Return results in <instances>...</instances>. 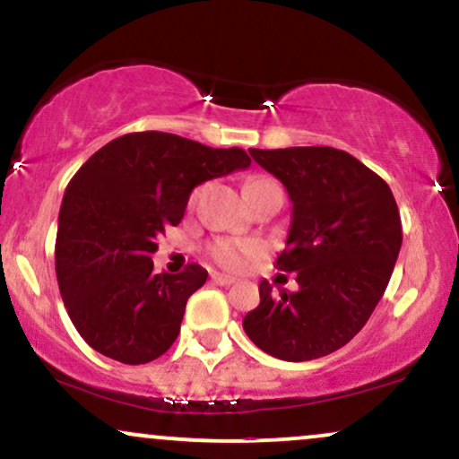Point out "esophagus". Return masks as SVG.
I'll return each mask as SVG.
<instances>
[{
  "label": "esophagus",
  "instance_id": "obj_1",
  "mask_svg": "<svg viewBox=\"0 0 459 459\" xmlns=\"http://www.w3.org/2000/svg\"><path fill=\"white\" fill-rule=\"evenodd\" d=\"M212 283H217V285H231L236 281L234 277H230V274H219V273H212Z\"/></svg>",
  "mask_w": 459,
  "mask_h": 459
}]
</instances>
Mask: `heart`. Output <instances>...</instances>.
I'll return each instance as SVG.
<instances>
[{
  "instance_id": "1",
  "label": "heart",
  "mask_w": 459,
  "mask_h": 459,
  "mask_svg": "<svg viewBox=\"0 0 459 459\" xmlns=\"http://www.w3.org/2000/svg\"><path fill=\"white\" fill-rule=\"evenodd\" d=\"M260 180H268V178H251L247 185L251 182H260ZM197 197V193L193 195V199ZM210 257L219 264V266L230 268V271H236V268H242L251 257H255L260 253V247L255 242L249 240H217L210 245Z\"/></svg>"
}]
</instances>
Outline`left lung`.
Here are the masks:
<instances>
[{
  "label": "left lung",
  "instance_id": "1",
  "mask_svg": "<svg viewBox=\"0 0 459 459\" xmlns=\"http://www.w3.org/2000/svg\"><path fill=\"white\" fill-rule=\"evenodd\" d=\"M292 202L277 268L296 273V292L260 283V305L242 320L274 359L314 360L352 339L389 285L402 247V219L389 185L343 150H249Z\"/></svg>",
  "mask_w": 459,
  "mask_h": 459
}]
</instances>
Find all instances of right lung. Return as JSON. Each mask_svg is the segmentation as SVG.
Returning <instances> with one entry per match:
<instances>
[{
	"mask_svg": "<svg viewBox=\"0 0 459 459\" xmlns=\"http://www.w3.org/2000/svg\"><path fill=\"white\" fill-rule=\"evenodd\" d=\"M240 148L171 133H131L102 145L68 182L57 219L56 273L79 335L126 365L159 359L180 333L188 296L208 271L154 273L156 238L185 217L191 191L247 169Z\"/></svg>",
	"mask_w": 459,
	"mask_h": 459,
	"instance_id": "1",
	"label": "right lung"
}]
</instances>
